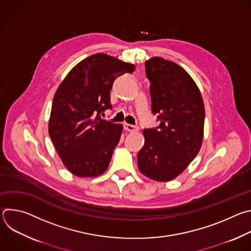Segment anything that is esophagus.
<instances>
[{
  "instance_id": "34e87169",
  "label": "esophagus",
  "mask_w": 251,
  "mask_h": 251,
  "mask_svg": "<svg viewBox=\"0 0 251 251\" xmlns=\"http://www.w3.org/2000/svg\"><path fill=\"white\" fill-rule=\"evenodd\" d=\"M124 129L129 131V132H136L138 131V126H135V125H131V124H128V123H124Z\"/></svg>"
}]
</instances>
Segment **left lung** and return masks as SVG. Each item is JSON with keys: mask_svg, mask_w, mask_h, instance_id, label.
<instances>
[{"mask_svg": "<svg viewBox=\"0 0 251 251\" xmlns=\"http://www.w3.org/2000/svg\"><path fill=\"white\" fill-rule=\"evenodd\" d=\"M151 109L160 125L144 129L145 144L138 152L142 174L159 182L180 175L198 155L203 137L204 105L187 71L162 57L145 62Z\"/></svg>", "mask_w": 251, "mask_h": 251, "instance_id": "obj_1", "label": "left lung"}]
</instances>
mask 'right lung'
I'll use <instances>...</instances> for the list:
<instances>
[{
    "instance_id": "right-lung-1",
    "label": "right lung",
    "mask_w": 251,
    "mask_h": 251,
    "mask_svg": "<svg viewBox=\"0 0 251 251\" xmlns=\"http://www.w3.org/2000/svg\"><path fill=\"white\" fill-rule=\"evenodd\" d=\"M134 70L133 64L96 53L76 64L57 88L49 133L74 175L96 176L108 168L123 127L101 115L112 109L110 91L115 79Z\"/></svg>"
}]
</instances>
